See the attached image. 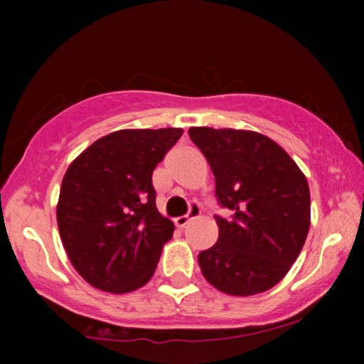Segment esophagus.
Returning a JSON list of instances; mask_svg holds the SVG:
<instances>
[{"instance_id": "obj_1", "label": "esophagus", "mask_w": 364, "mask_h": 364, "mask_svg": "<svg viewBox=\"0 0 364 364\" xmlns=\"http://www.w3.org/2000/svg\"><path fill=\"white\" fill-rule=\"evenodd\" d=\"M198 215H200V205L196 202H193L190 205V210H188V214L181 215V217H176V219H174V224H176L178 228H185V225L190 223L191 219H195V217H198Z\"/></svg>"}]
</instances>
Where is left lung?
<instances>
[{"label":"left lung","instance_id":"obj_1","mask_svg":"<svg viewBox=\"0 0 364 364\" xmlns=\"http://www.w3.org/2000/svg\"><path fill=\"white\" fill-rule=\"evenodd\" d=\"M188 135L210 164L219 240L198 255L203 277L225 294L252 296L289 272L310 229V188L281 145L246 129L195 127Z\"/></svg>","mask_w":364,"mask_h":364}]
</instances>
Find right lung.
<instances>
[{"label":"right lung","mask_w":364,"mask_h":364,"mask_svg":"<svg viewBox=\"0 0 364 364\" xmlns=\"http://www.w3.org/2000/svg\"><path fill=\"white\" fill-rule=\"evenodd\" d=\"M181 128L119 129L83 150L63 178L58 228L75 270L123 294L150 281L174 224L159 214L152 173Z\"/></svg>","instance_id":"right-lung-1"}]
</instances>
